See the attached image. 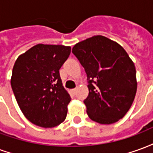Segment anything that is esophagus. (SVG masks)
I'll use <instances>...</instances> for the list:
<instances>
[{
  "instance_id": "esophagus-1",
  "label": "esophagus",
  "mask_w": 153,
  "mask_h": 153,
  "mask_svg": "<svg viewBox=\"0 0 153 153\" xmlns=\"http://www.w3.org/2000/svg\"><path fill=\"white\" fill-rule=\"evenodd\" d=\"M76 90H77V88H73V89L71 90V91H72V93H75V92H76Z\"/></svg>"
}]
</instances>
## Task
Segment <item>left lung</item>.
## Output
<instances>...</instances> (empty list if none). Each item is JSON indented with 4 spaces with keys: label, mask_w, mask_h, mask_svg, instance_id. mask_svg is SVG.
I'll list each match as a JSON object with an SVG mask.
<instances>
[{
    "label": "left lung",
    "mask_w": 153,
    "mask_h": 153,
    "mask_svg": "<svg viewBox=\"0 0 153 153\" xmlns=\"http://www.w3.org/2000/svg\"><path fill=\"white\" fill-rule=\"evenodd\" d=\"M88 77V96L83 101L87 114L102 125L118 121L128 112L137 91L134 62L123 47L97 35L72 49Z\"/></svg>",
    "instance_id": "8db88e82"
}]
</instances>
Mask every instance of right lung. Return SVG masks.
I'll return each instance as SVG.
<instances>
[{
    "instance_id": "1",
    "label": "right lung",
    "mask_w": 153,
    "mask_h": 153,
    "mask_svg": "<svg viewBox=\"0 0 153 153\" xmlns=\"http://www.w3.org/2000/svg\"><path fill=\"white\" fill-rule=\"evenodd\" d=\"M71 47L38 44L15 61L10 83L15 99L29 121L52 128L65 120L70 96L62 85L59 70Z\"/></svg>"
}]
</instances>
